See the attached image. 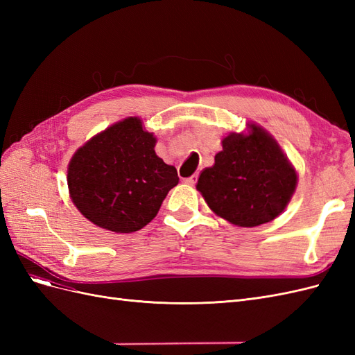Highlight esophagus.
Wrapping results in <instances>:
<instances>
[{
    "mask_svg": "<svg viewBox=\"0 0 355 355\" xmlns=\"http://www.w3.org/2000/svg\"><path fill=\"white\" fill-rule=\"evenodd\" d=\"M197 179H198V176L197 175H194V176H191V178H188V179H185V182L188 185H196L197 184Z\"/></svg>",
    "mask_w": 355,
    "mask_h": 355,
    "instance_id": "1",
    "label": "esophagus"
}]
</instances>
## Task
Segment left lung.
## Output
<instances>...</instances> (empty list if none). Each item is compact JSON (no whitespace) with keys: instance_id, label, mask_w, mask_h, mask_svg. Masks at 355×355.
Wrapping results in <instances>:
<instances>
[{"instance_id":"left-lung-1","label":"left lung","mask_w":355,"mask_h":355,"mask_svg":"<svg viewBox=\"0 0 355 355\" xmlns=\"http://www.w3.org/2000/svg\"><path fill=\"white\" fill-rule=\"evenodd\" d=\"M297 175L280 145L265 128L249 124V133H230L214 164L204 168L197 189L207 206L237 227L252 228L284 211Z\"/></svg>"}]
</instances>
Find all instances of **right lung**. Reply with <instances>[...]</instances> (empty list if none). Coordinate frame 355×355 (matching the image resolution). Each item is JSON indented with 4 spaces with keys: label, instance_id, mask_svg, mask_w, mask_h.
Instances as JSON below:
<instances>
[{
    "label": "right lung",
    "instance_id": "add662e5",
    "mask_svg": "<svg viewBox=\"0 0 355 355\" xmlns=\"http://www.w3.org/2000/svg\"><path fill=\"white\" fill-rule=\"evenodd\" d=\"M155 144L141 118L128 116L77 149L68 166V188L84 218L103 230L128 234L157 216L179 178L155 154Z\"/></svg>",
    "mask_w": 355,
    "mask_h": 355
}]
</instances>
